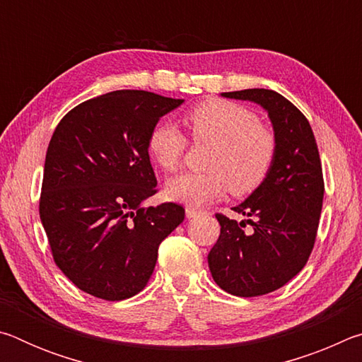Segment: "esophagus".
Instances as JSON below:
<instances>
[{
	"label": "esophagus",
	"instance_id": "esophagus-1",
	"mask_svg": "<svg viewBox=\"0 0 362 362\" xmlns=\"http://www.w3.org/2000/svg\"><path fill=\"white\" fill-rule=\"evenodd\" d=\"M187 217L188 218H193V217H196V216H199L201 214V211H198V209H193V207H187Z\"/></svg>",
	"mask_w": 362,
	"mask_h": 362
}]
</instances>
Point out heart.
<instances>
[{"label":"heart","mask_w":362,"mask_h":362,"mask_svg":"<svg viewBox=\"0 0 362 362\" xmlns=\"http://www.w3.org/2000/svg\"><path fill=\"white\" fill-rule=\"evenodd\" d=\"M194 144H207L206 173L183 174L166 185V196L188 207H199L222 196L226 188L236 196L247 194L267 179L276 156V139L259 124L257 115L238 103L207 100L185 115ZM187 139L169 122L153 127L148 151L166 173L179 170Z\"/></svg>","instance_id":"1"}]
</instances>
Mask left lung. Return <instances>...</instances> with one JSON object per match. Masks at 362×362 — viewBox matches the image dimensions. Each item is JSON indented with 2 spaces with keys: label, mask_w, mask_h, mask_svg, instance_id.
I'll list each match as a JSON object with an SVG mask.
<instances>
[{
  "label": "left lung",
  "mask_w": 362,
  "mask_h": 362,
  "mask_svg": "<svg viewBox=\"0 0 362 362\" xmlns=\"http://www.w3.org/2000/svg\"><path fill=\"white\" fill-rule=\"evenodd\" d=\"M222 95L259 103L276 139L267 179L233 207L246 218L236 222L216 214L220 236L207 255L212 278L223 291L257 297L289 283L308 262L324 198L321 159L308 119L286 97L269 89Z\"/></svg>",
  "instance_id": "obj_1"
}]
</instances>
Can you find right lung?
<instances>
[{
	"instance_id": "1",
	"label": "right lung",
	"mask_w": 362,
	"mask_h": 362,
	"mask_svg": "<svg viewBox=\"0 0 362 362\" xmlns=\"http://www.w3.org/2000/svg\"><path fill=\"white\" fill-rule=\"evenodd\" d=\"M146 90H113L70 110L47 146L40 217L56 265L78 289L124 300L148 283L180 204L144 207L156 193L148 137L180 107Z\"/></svg>"
}]
</instances>
